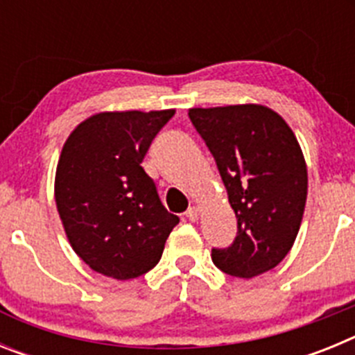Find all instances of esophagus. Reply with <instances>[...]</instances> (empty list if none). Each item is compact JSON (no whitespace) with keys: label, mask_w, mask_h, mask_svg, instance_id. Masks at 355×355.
I'll list each match as a JSON object with an SVG mask.
<instances>
[{"label":"esophagus","mask_w":355,"mask_h":355,"mask_svg":"<svg viewBox=\"0 0 355 355\" xmlns=\"http://www.w3.org/2000/svg\"><path fill=\"white\" fill-rule=\"evenodd\" d=\"M184 215H187L188 220L196 222L197 218H199V208H197V206H190V208L187 209V213H184Z\"/></svg>","instance_id":"34e87169"}]
</instances>
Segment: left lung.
<instances>
[{
	"mask_svg": "<svg viewBox=\"0 0 355 355\" xmlns=\"http://www.w3.org/2000/svg\"><path fill=\"white\" fill-rule=\"evenodd\" d=\"M208 146L238 220L236 238L213 249L222 272L250 279L286 258L300 229L307 168L284 119L261 105L188 110Z\"/></svg>",
	"mask_w": 355,
	"mask_h": 355,
	"instance_id": "left-lung-1",
	"label": "left lung"
}]
</instances>
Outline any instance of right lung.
<instances>
[{"instance_id": "1", "label": "right lung", "mask_w": 355, "mask_h": 355, "mask_svg": "<svg viewBox=\"0 0 355 355\" xmlns=\"http://www.w3.org/2000/svg\"><path fill=\"white\" fill-rule=\"evenodd\" d=\"M174 110L103 112L69 135L55 200L74 252L92 270L135 279L159 261L180 218L165 209L140 163Z\"/></svg>"}]
</instances>
